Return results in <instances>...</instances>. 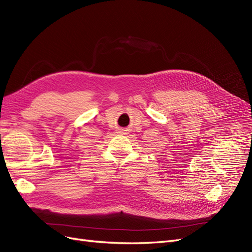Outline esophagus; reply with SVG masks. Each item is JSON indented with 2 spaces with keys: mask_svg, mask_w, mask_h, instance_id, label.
Instances as JSON below:
<instances>
[{
  "mask_svg": "<svg viewBox=\"0 0 252 252\" xmlns=\"http://www.w3.org/2000/svg\"><path fill=\"white\" fill-rule=\"evenodd\" d=\"M123 131H125V130H123V129H122V132H123Z\"/></svg>",
  "mask_w": 252,
  "mask_h": 252,
  "instance_id": "34e87169",
  "label": "esophagus"
}]
</instances>
